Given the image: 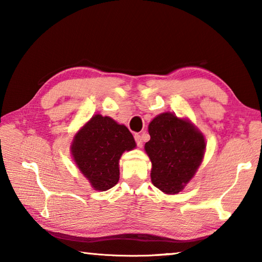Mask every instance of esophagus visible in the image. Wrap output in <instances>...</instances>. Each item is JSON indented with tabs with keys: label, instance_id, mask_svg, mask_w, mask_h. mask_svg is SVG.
Returning a JSON list of instances; mask_svg holds the SVG:
<instances>
[{
	"label": "esophagus",
	"instance_id": "obj_1",
	"mask_svg": "<svg viewBox=\"0 0 262 262\" xmlns=\"http://www.w3.org/2000/svg\"><path fill=\"white\" fill-rule=\"evenodd\" d=\"M135 141H136V144L139 145V147H142V136L140 134H135Z\"/></svg>",
	"mask_w": 262,
	"mask_h": 262
}]
</instances>
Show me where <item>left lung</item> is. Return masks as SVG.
Returning <instances> with one entry per match:
<instances>
[{
    "mask_svg": "<svg viewBox=\"0 0 262 262\" xmlns=\"http://www.w3.org/2000/svg\"><path fill=\"white\" fill-rule=\"evenodd\" d=\"M144 145L151 161V181L162 192L178 194L193 178L206 151L202 133L187 119L166 112L149 123Z\"/></svg>",
    "mask_w": 262,
    "mask_h": 262,
    "instance_id": "obj_1",
    "label": "left lung"
}]
</instances>
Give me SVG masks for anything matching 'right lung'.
<instances>
[{
  "label": "right lung",
  "mask_w": 262,
  "mask_h": 262,
  "mask_svg": "<svg viewBox=\"0 0 262 262\" xmlns=\"http://www.w3.org/2000/svg\"><path fill=\"white\" fill-rule=\"evenodd\" d=\"M136 147L128 128L96 114L74 136L70 151L79 171L96 190H107L120 178L119 159Z\"/></svg>",
  "instance_id": "add662e5"
}]
</instances>
